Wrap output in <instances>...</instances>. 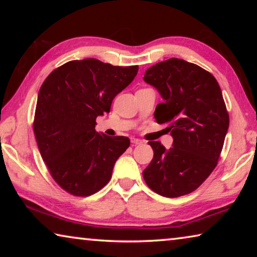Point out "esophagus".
Returning a JSON list of instances; mask_svg holds the SVG:
<instances>
[{
	"instance_id": "esophagus-1",
	"label": "esophagus",
	"mask_w": 257,
	"mask_h": 257,
	"mask_svg": "<svg viewBox=\"0 0 257 257\" xmlns=\"http://www.w3.org/2000/svg\"><path fill=\"white\" fill-rule=\"evenodd\" d=\"M132 143L133 144H135V145H139V144H142V141L141 139H138V138H132Z\"/></svg>"
}]
</instances>
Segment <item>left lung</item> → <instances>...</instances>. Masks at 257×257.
Wrapping results in <instances>:
<instances>
[{"label": "left lung", "instance_id": "1", "mask_svg": "<svg viewBox=\"0 0 257 257\" xmlns=\"http://www.w3.org/2000/svg\"><path fill=\"white\" fill-rule=\"evenodd\" d=\"M144 80L164 99L154 116L169 123L173 144L165 150L160 142L149 143L154 156L143 177L161 196H184L206 180L220 158L229 128L222 92L212 73L175 58L147 69Z\"/></svg>", "mask_w": 257, "mask_h": 257}]
</instances>
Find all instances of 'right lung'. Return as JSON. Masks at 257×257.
Here are the masks:
<instances>
[{
    "instance_id": "obj_1",
    "label": "right lung",
    "mask_w": 257,
    "mask_h": 257,
    "mask_svg": "<svg viewBox=\"0 0 257 257\" xmlns=\"http://www.w3.org/2000/svg\"><path fill=\"white\" fill-rule=\"evenodd\" d=\"M137 72L138 66L73 60L52 71L41 86L35 137L52 178L73 196H90L102 189L115 161L129 147L128 137L98 134L95 124Z\"/></svg>"
}]
</instances>
